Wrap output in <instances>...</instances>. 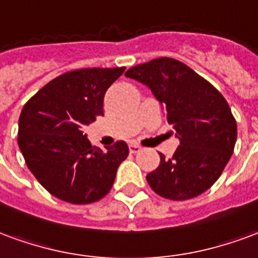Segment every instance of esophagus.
<instances>
[{"mask_svg":"<svg viewBox=\"0 0 258 258\" xmlns=\"http://www.w3.org/2000/svg\"><path fill=\"white\" fill-rule=\"evenodd\" d=\"M128 149H130V153H133V154H135V153H139V152H141V146H139V145H137V144H131L128 146Z\"/></svg>","mask_w":258,"mask_h":258,"instance_id":"34e87169","label":"esophagus"}]
</instances>
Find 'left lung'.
Masks as SVG:
<instances>
[{
	"label": "left lung",
	"mask_w": 258,
	"mask_h": 258,
	"mask_svg": "<svg viewBox=\"0 0 258 258\" xmlns=\"http://www.w3.org/2000/svg\"><path fill=\"white\" fill-rule=\"evenodd\" d=\"M125 76L153 91L180 141L171 158L160 153V165L146 176L149 186L172 201L207 191L235 148L236 121L226 98L190 67L169 57L133 67Z\"/></svg>",
	"instance_id": "left-lung-1"
}]
</instances>
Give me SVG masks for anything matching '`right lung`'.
Segmentation results:
<instances>
[{"label":"right lung","instance_id":"right-lung-1","mask_svg":"<svg viewBox=\"0 0 258 258\" xmlns=\"http://www.w3.org/2000/svg\"><path fill=\"white\" fill-rule=\"evenodd\" d=\"M121 68H82L57 76L24 105L17 144L28 169L51 196L85 205L104 198L113 186L128 146L117 141L94 148L83 128L104 114L106 90Z\"/></svg>","mask_w":258,"mask_h":258}]
</instances>
